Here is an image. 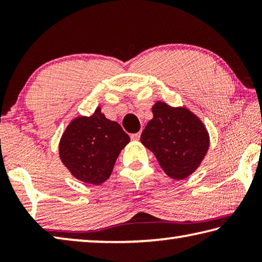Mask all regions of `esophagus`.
Listing matches in <instances>:
<instances>
[{"label":"esophagus","mask_w":262,"mask_h":262,"mask_svg":"<svg viewBox=\"0 0 262 262\" xmlns=\"http://www.w3.org/2000/svg\"><path fill=\"white\" fill-rule=\"evenodd\" d=\"M140 136H141V133H135V134L130 135V139L132 140H139Z\"/></svg>","instance_id":"34e87169"}]
</instances>
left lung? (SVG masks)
<instances>
[{
    "instance_id": "left-lung-1",
    "label": "left lung",
    "mask_w": 262,
    "mask_h": 262,
    "mask_svg": "<svg viewBox=\"0 0 262 262\" xmlns=\"http://www.w3.org/2000/svg\"><path fill=\"white\" fill-rule=\"evenodd\" d=\"M152 120L142 132L141 142L171 178L180 180L192 174L209 147L203 123L189 111L159 101L152 107Z\"/></svg>"
}]
</instances>
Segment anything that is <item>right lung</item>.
<instances>
[{"mask_svg":"<svg viewBox=\"0 0 262 262\" xmlns=\"http://www.w3.org/2000/svg\"><path fill=\"white\" fill-rule=\"evenodd\" d=\"M129 140L118 122L97 108L91 117H79L67 127L60 142V158L77 179L99 185L108 178Z\"/></svg>","mask_w":262,"mask_h":262,"instance_id":"obj_1","label":"right lung"}]
</instances>
